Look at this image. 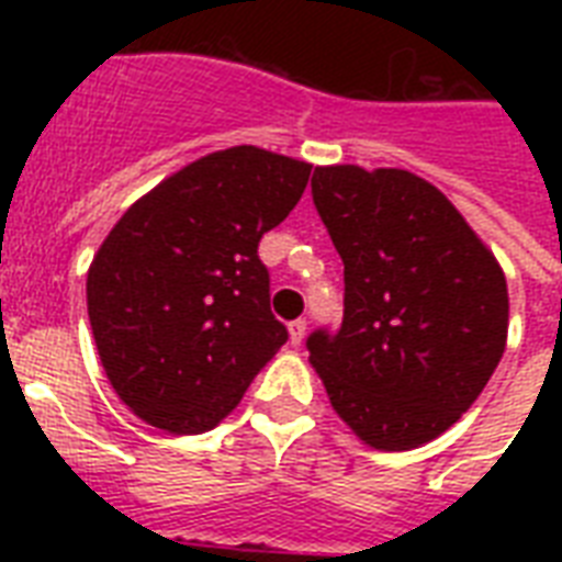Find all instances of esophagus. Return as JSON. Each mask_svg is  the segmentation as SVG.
<instances>
[{
	"label": "esophagus",
	"mask_w": 562,
	"mask_h": 562,
	"mask_svg": "<svg viewBox=\"0 0 562 562\" xmlns=\"http://www.w3.org/2000/svg\"><path fill=\"white\" fill-rule=\"evenodd\" d=\"M289 335H291V344H294V347H297V344H303V338H306V321H303V317L291 321Z\"/></svg>",
	"instance_id": "1"
}]
</instances>
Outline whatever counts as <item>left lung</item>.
Returning <instances> with one entry per match:
<instances>
[{"label": "left lung", "mask_w": 562, "mask_h": 562, "mask_svg": "<svg viewBox=\"0 0 562 562\" xmlns=\"http://www.w3.org/2000/svg\"><path fill=\"white\" fill-rule=\"evenodd\" d=\"M312 198L344 262V321L308 335V361L359 440L417 449L502 361L505 271L452 201L405 169L317 166Z\"/></svg>", "instance_id": "left-lung-1"}]
</instances>
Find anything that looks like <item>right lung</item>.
Masks as SVG:
<instances>
[{
  "mask_svg": "<svg viewBox=\"0 0 562 562\" xmlns=\"http://www.w3.org/2000/svg\"><path fill=\"white\" fill-rule=\"evenodd\" d=\"M308 175V162L256 145L206 154L101 241L87 273L92 338L119 400L148 426L215 428L289 341L256 250Z\"/></svg>",
  "mask_w": 562,
  "mask_h": 562,
  "instance_id": "right-lung-1",
  "label": "right lung"
}]
</instances>
